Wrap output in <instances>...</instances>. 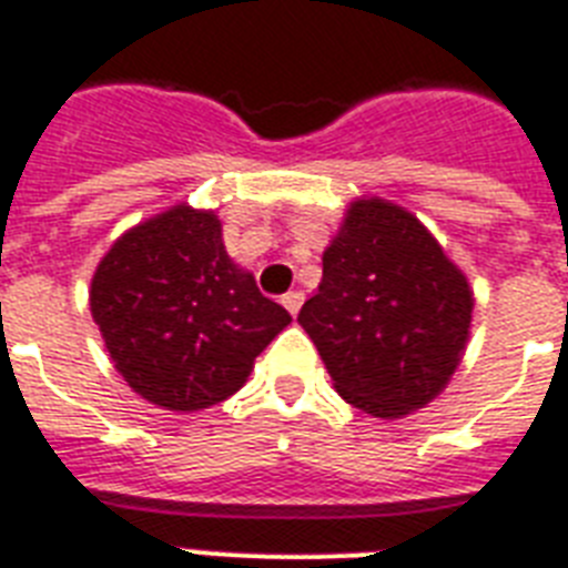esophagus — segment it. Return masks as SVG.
<instances>
[{"label": "esophagus", "mask_w": 568, "mask_h": 568, "mask_svg": "<svg viewBox=\"0 0 568 568\" xmlns=\"http://www.w3.org/2000/svg\"><path fill=\"white\" fill-rule=\"evenodd\" d=\"M283 306L292 312V315H297V312H301V306H303V292L283 294Z\"/></svg>", "instance_id": "esophagus-1"}]
</instances>
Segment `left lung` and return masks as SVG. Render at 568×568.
<instances>
[{
	"label": "left lung",
	"instance_id": "obj_1",
	"mask_svg": "<svg viewBox=\"0 0 568 568\" xmlns=\"http://www.w3.org/2000/svg\"><path fill=\"white\" fill-rule=\"evenodd\" d=\"M471 310L468 276L413 212L383 196H356L297 324L338 395L395 422L448 386L466 354Z\"/></svg>",
	"mask_w": 568,
	"mask_h": 568
}]
</instances>
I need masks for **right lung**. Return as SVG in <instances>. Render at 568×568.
Returning a JSON list of instances; mask_svg holds the SVG:
<instances>
[{"label":"right lung","mask_w":568,"mask_h":568,"mask_svg":"<svg viewBox=\"0 0 568 568\" xmlns=\"http://www.w3.org/2000/svg\"><path fill=\"white\" fill-rule=\"evenodd\" d=\"M91 315L129 388L171 413L235 395L292 324L223 247L214 209L176 203L135 223L100 258Z\"/></svg>","instance_id":"right-lung-1"}]
</instances>
